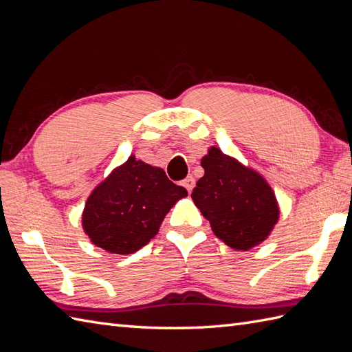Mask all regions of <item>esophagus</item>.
Returning <instances> with one entry per match:
<instances>
[{"label": "esophagus", "instance_id": "esophagus-1", "mask_svg": "<svg viewBox=\"0 0 352 352\" xmlns=\"http://www.w3.org/2000/svg\"><path fill=\"white\" fill-rule=\"evenodd\" d=\"M195 183H196V182H195V178H193L192 175H188L187 178H184V179H183V186L187 188V192H188V193H190V192L193 190Z\"/></svg>", "mask_w": 352, "mask_h": 352}]
</instances>
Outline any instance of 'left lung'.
Returning <instances> with one entry per match:
<instances>
[{
  "label": "left lung",
  "mask_w": 352,
  "mask_h": 352,
  "mask_svg": "<svg viewBox=\"0 0 352 352\" xmlns=\"http://www.w3.org/2000/svg\"><path fill=\"white\" fill-rule=\"evenodd\" d=\"M201 165L205 174L196 183L192 199L215 236L235 250H250L265 241L279 215L269 184L217 147Z\"/></svg>",
  "instance_id": "8db88e82"
}]
</instances>
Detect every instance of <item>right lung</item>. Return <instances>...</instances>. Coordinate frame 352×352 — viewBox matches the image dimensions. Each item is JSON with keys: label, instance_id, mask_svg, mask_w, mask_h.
Returning <instances> with one entry per match:
<instances>
[{"label": "right lung", "instance_id": "1", "mask_svg": "<svg viewBox=\"0 0 352 352\" xmlns=\"http://www.w3.org/2000/svg\"><path fill=\"white\" fill-rule=\"evenodd\" d=\"M187 190L165 170L131 156L99 184L85 206L83 228L90 241L114 254H131L156 235L160 223Z\"/></svg>", "mask_w": 352, "mask_h": 352}]
</instances>
